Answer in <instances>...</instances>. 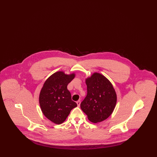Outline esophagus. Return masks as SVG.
I'll use <instances>...</instances> for the list:
<instances>
[{
  "mask_svg": "<svg viewBox=\"0 0 157 157\" xmlns=\"http://www.w3.org/2000/svg\"><path fill=\"white\" fill-rule=\"evenodd\" d=\"M76 104L78 105V106L79 107V106H80V104H81V101H80V100H78V101H76Z\"/></svg>",
  "mask_w": 157,
  "mask_h": 157,
  "instance_id": "esophagus-1",
  "label": "esophagus"
}]
</instances>
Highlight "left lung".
I'll return each mask as SVG.
<instances>
[{"instance_id": "1", "label": "left lung", "mask_w": 157, "mask_h": 157, "mask_svg": "<svg viewBox=\"0 0 157 157\" xmlns=\"http://www.w3.org/2000/svg\"><path fill=\"white\" fill-rule=\"evenodd\" d=\"M87 95L81 104L90 121L97 123L107 119L117 103V94L112 83L104 75L94 73L86 79Z\"/></svg>"}]
</instances>
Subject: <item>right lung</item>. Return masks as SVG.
<instances>
[{
	"label": "right lung",
	"mask_w": 157,
	"mask_h": 157,
	"mask_svg": "<svg viewBox=\"0 0 157 157\" xmlns=\"http://www.w3.org/2000/svg\"><path fill=\"white\" fill-rule=\"evenodd\" d=\"M75 74L67 75L63 72H56L45 81L39 95V104L44 115L56 124L63 123L71 111L77 106L71 99L67 90L69 83Z\"/></svg>",
	"instance_id": "1"
}]
</instances>
